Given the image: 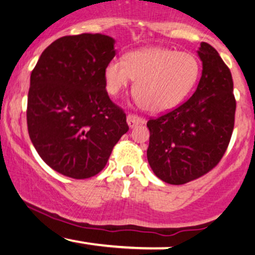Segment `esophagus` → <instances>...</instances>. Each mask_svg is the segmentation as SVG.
<instances>
[{
  "instance_id": "esophagus-1",
  "label": "esophagus",
  "mask_w": 255,
  "mask_h": 255,
  "mask_svg": "<svg viewBox=\"0 0 255 255\" xmlns=\"http://www.w3.org/2000/svg\"><path fill=\"white\" fill-rule=\"evenodd\" d=\"M127 124L130 128H133L134 126L145 124V119L140 118V116L135 115V114H128V115H127Z\"/></svg>"
}]
</instances>
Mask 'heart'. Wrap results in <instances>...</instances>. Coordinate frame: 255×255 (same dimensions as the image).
Instances as JSON below:
<instances>
[{
  "instance_id": "obj_1",
  "label": "heart",
  "mask_w": 255,
  "mask_h": 255,
  "mask_svg": "<svg viewBox=\"0 0 255 255\" xmlns=\"http://www.w3.org/2000/svg\"><path fill=\"white\" fill-rule=\"evenodd\" d=\"M200 66L189 52L164 48H144L113 58L104 71L107 90L116 96L134 79V96L150 113H164L186 98L197 84Z\"/></svg>"
}]
</instances>
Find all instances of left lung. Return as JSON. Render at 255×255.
Here are the masks:
<instances>
[{"label":"left lung","instance_id":"left-lung-1","mask_svg":"<svg viewBox=\"0 0 255 255\" xmlns=\"http://www.w3.org/2000/svg\"><path fill=\"white\" fill-rule=\"evenodd\" d=\"M198 55L203 72L192 97L147 122L148 164L170 184L187 183L212 170L234 129L236 101L230 69L210 44L201 43Z\"/></svg>","mask_w":255,"mask_h":255}]
</instances>
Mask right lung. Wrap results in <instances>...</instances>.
I'll list each match as a JSON object with an SVG mask.
<instances>
[{
  "label": "right lung",
  "instance_id": "1",
  "mask_svg": "<svg viewBox=\"0 0 255 255\" xmlns=\"http://www.w3.org/2000/svg\"><path fill=\"white\" fill-rule=\"evenodd\" d=\"M114 44L101 33L61 37L42 52L31 73L28 135L44 162L64 176L97 175L129 129L125 111L105 90Z\"/></svg>",
  "mask_w": 255,
  "mask_h": 255
}]
</instances>
